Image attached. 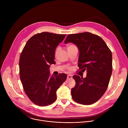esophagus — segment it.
<instances>
[{
	"mask_svg": "<svg viewBox=\"0 0 128 128\" xmlns=\"http://www.w3.org/2000/svg\"><path fill=\"white\" fill-rule=\"evenodd\" d=\"M72 78V76L71 75H68L67 76V79H71Z\"/></svg>",
	"mask_w": 128,
	"mask_h": 128,
	"instance_id": "obj_1",
	"label": "esophagus"
}]
</instances>
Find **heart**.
Masks as SVG:
<instances>
[{"mask_svg": "<svg viewBox=\"0 0 128 128\" xmlns=\"http://www.w3.org/2000/svg\"><path fill=\"white\" fill-rule=\"evenodd\" d=\"M74 46V44H69V46H67V48H71V47H72V46ZM58 52V48H57V50H56V54H57Z\"/></svg>", "mask_w": 128, "mask_h": 128, "instance_id": "b5f03b06", "label": "heart"}]
</instances>
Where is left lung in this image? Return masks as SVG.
<instances>
[{
  "label": "left lung",
  "instance_id": "8db88e82",
  "mask_svg": "<svg viewBox=\"0 0 128 128\" xmlns=\"http://www.w3.org/2000/svg\"><path fill=\"white\" fill-rule=\"evenodd\" d=\"M71 42L79 50L78 66L86 76H73L76 86L71 88L72 98L83 105L97 102L106 92L112 74V53L100 36L90 32L68 35L65 44Z\"/></svg>",
  "mask_w": 128,
  "mask_h": 128
}]
</instances>
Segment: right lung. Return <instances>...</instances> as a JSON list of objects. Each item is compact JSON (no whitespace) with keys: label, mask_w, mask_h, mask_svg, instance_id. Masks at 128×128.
I'll return each mask as SVG.
<instances>
[{"label":"right lung","mask_w":128,"mask_h":128,"mask_svg":"<svg viewBox=\"0 0 128 128\" xmlns=\"http://www.w3.org/2000/svg\"><path fill=\"white\" fill-rule=\"evenodd\" d=\"M65 34L44 32L36 34L26 44L20 57V80L24 91L35 104L45 106L57 99L56 91L66 80L65 74H50V65L54 64V52Z\"/></svg>","instance_id":"right-lung-1"}]
</instances>
